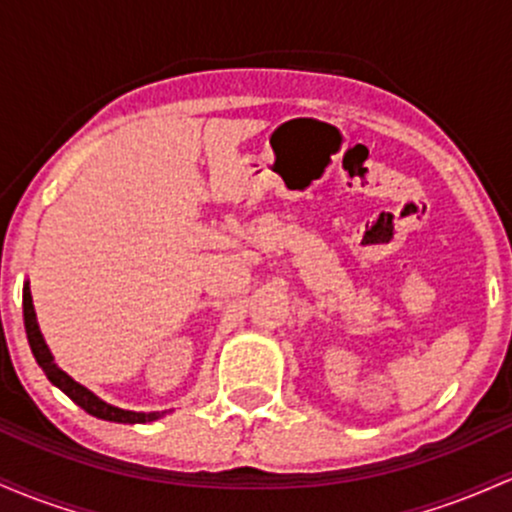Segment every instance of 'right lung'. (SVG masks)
Wrapping results in <instances>:
<instances>
[{
  "label": "right lung",
  "instance_id": "1",
  "mask_svg": "<svg viewBox=\"0 0 512 512\" xmlns=\"http://www.w3.org/2000/svg\"><path fill=\"white\" fill-rule=\"evenodd\" d=\"M23 325H26V337L28 344H31V351L38 361V366L43 368V373L48 375V380L55 387L72 399L74 404H79L86 414L96 416V419L103 421H113V424H151V421L161 419L166 416L168 411H129V409H120L115 404H108L105 399H101L96 392H91L88 387L81 383H76L72 375H67L64 370L55 363V356H52L50 346L45 344L43 332L38 327V317H35V308H33V296H31V281H23Z\"/></svg>",
  "mask_w": 512,
  "mask_h": 512
}]
</instances>
